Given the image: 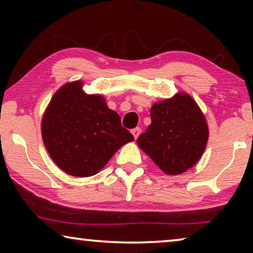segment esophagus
<instances>
[{"label":"esophagus","mask_w":253,"mask_h":253,"mask_svg":"<svg viewBox=\"0 0 253 253\" xmlns=\"http://www.w3.org/2000/svg\"><path fill=\"white\" fill-rule=\"evenodd\" d=\"M131 132H132L134 139H137L138 136H139L140 132H141V129H140V127H134V129H132V131H131Z\"/></svg>","instance_id":"esophagus-1"}]
</instances>
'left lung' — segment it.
<instances>
[{
	"label": "left lung",
	"instance_id": "8db88e82",
	"mask_svg": "<svg viewBox=\"0 0 253 253\" xmlns=\"http://www.w3.org/2000/svg\"><path fill=\"white\" fill-rule=\"evenodd\" d=\"M151 120L137 143L162 171L182 174L199 161L209 140V126L191 96L177 93L155 102Z\"/></svg>",
	"mask_w": 253,
	"mask_h": 253
}]
</instances>
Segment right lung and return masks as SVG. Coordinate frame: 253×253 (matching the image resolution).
<instances>
[{
	"mask_svg": "<svg viewBox=\"0 0 253 253\" xmlns=\"http://www.w3.org/2000/svg\"><path fill=\"white\" fill-rule=\"evenodd\" d=\"M53 161L76 177L93 176L134 138L102 95L86 94L82 82L68 83L51 98L41 123Z\"/></svg>",
	"mask_w": 253,
	"mask_h": 253,
	"instance_id": "1",
	"label": "right lung"
}]
</instances>
